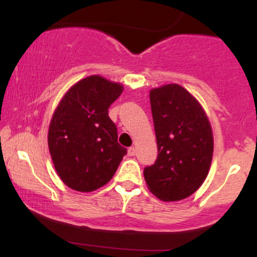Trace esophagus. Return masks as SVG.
Masks as SVG:
<instances>
[{
  "instance_id": "34e87169",
  "label": "esophagus",
  "mask_w": 257,
  "mask_h": 257,
  "mask_svg": "<svg viewBox=\"0 0 257 257\" xmlns=\"http://www.w3.org/2000/svg\"><path fill=\"white\" fill-rule=\"evenodd\" d=\"M135 153H137V150H135V147H129L128 155L129 156H135Z\"/></svg>"
}]
</instances>
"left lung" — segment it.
I'll return each mask as SVG.
<instances>
[{"label":"left lung","mask_w":257,"mask_h":257,"mask_svg":"<svg viewBox=\"0 0 257 257\" xmlns=\"http://www.w3.org/2000/svg\"><path fill=\"white\" fill-rule=\"evenodd\" d=\"M158 156L144 169L149 190L166 202L187 198L204 182L214 139L204 110L185 88L167 84L150 91Z\"/></svg>","instance_id":"left-lung-1"}]
</instances>
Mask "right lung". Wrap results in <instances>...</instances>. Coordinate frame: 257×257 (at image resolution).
Masks as SVG:
<instances>
[{
	"label": "right lung",
	"instance_id": "right-lung-1",
	"mask_svg": "<svg viewBox=\"0 0 257 257\" xmlns=\"http://www.w3.org/2000/svg\"><path fill=\"white\" fill-rule=\"evenodd\" d=\"M122 91L119 83L89 76L72 85L55 108L49 152L58 175L72 190L91 192L106 185L126 155L108 117V107Z\"/></svg>",
	"mask_w": 257,
	"mask_h": 257
}]
</instances>
